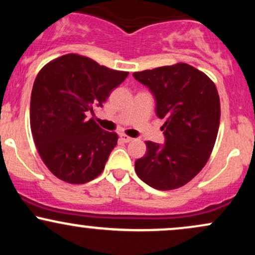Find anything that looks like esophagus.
<instances>
[{"mask_svg": "<svg viewBox=\"0 0 255 255\" xmlns=\"http://www.w3.org/2000/svg\"><path fill=\"white\" fill-rule=\"evenodd\" d=\"M120 137H121V140L124 142H129V141H131V140H133V137L126 135V134H121V135H120Z\"/></svg>", "mask_w": 255, "mask_h": 255, "instance_id": "obj_1", "label": "esophagus"}]
</instances>
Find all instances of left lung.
Listing matches in <instances>:
<instances>
[{
	"label": "left lung",
	"mask_w": 255,
	"mask_h": 255,
	"mask_svg": "<svg viewBox=\"0 0 255 255\" xmlns=\"http://www.w3.org/2000/svg\"><path fill=\"white\" fill-rule=\"evenodd\" d=\"M156 99L164 120L165 142L146 141L147 152L135 162V172L152 188L171 191L197 176L215 146L221 119L213 81L187 63L133 73Z\"/></svg>",
	"instance_id": "left-lung-1"
}]
</instances>
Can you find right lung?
Here are the masks:
<instances>
[{"mask_svg": "<svg viewBox=\"0 0 255 255\" xmlns=\"http://www.w3.org/2000/svg\"><path fill=\"white\" fill-rule=\"evenodd\" d=\"M127 77L77 54L55 58L38 73L31 93L32 135L44 164L60 180L81 184L103 171L118 134L87 115Z\"/></svg>", "mask_w": 255, "mask_h": 255, "instance_id": "add662e5", "label": "right lung"}]
</instances>
